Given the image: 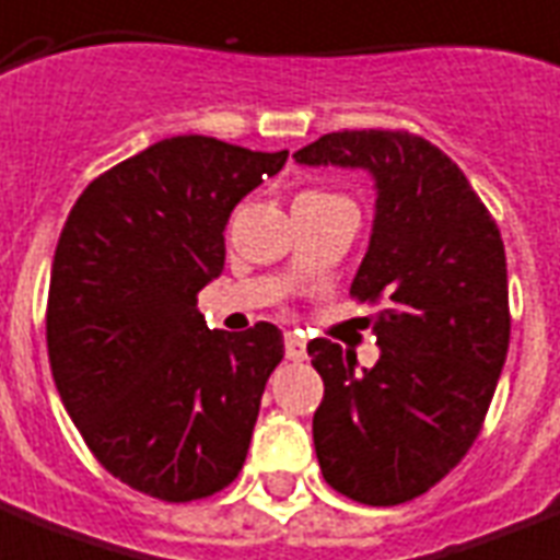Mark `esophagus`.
<instances>
[{
    "label": "esophagus",
    "mask_w": 560,
    "mask_h": 560,
    "mask_svg": "<svg viewBox=\"0 0 560 560\" xmlns=\"http://www.w3.org/2000/svg\"><path fill=\"white\" fill-rule=\"evenodd\" d=\"M285 358L294 360V363H300V360H306V340L298 335H285Z\"/></svg>",
    "instance_id": "esophagus-1"
}]
</instances>
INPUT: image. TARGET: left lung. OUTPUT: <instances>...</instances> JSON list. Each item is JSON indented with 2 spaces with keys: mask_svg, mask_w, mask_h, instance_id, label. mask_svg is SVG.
Returning a JSON list of instances; mask_svg holds the SVG:
<instances>
[{
  "mask_svg": "<svg viewBox=\"0 0 560 560\" xmlns=\"http://www.w3.org/2000/svg\"><path fill=\"white\" fill-rule=\"evenodd\" d=\"M300 165L372 174L374 223L352 298L381 303V358L312 340L323 404L312 420L323 478L340 495L395 506L432 489L478 438L510 349L506 254L464 171L409 131L326 133Z\"/></svg>",
  "mask_w": 560,
  "mask_h": 560,
  "instance_id": "left-lung-1",
  "label": "left lung"
}]
</instances>
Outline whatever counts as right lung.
Returning a JSON list of instances; mask_svg holds the SVG:
<instances>
[{
	"instance_id": "obj_1",
	"label": "right lung",
	"mask_w": 560,
	"mask_h": 560,
	"mask_svg": "<svg viewBox=\"0 0 560 560\" xmlns=\"http://www.w3.org/2000/svg\"><path fill=\"white\" fill-rule=\"evenodd\" d=\"M285 156L171 137L100 174L65 220L45 317L50 372L88 450L137 492L200 501L246 464L283 331H211L197 294L223 271L234 206Z\"/></svg>"
}]
</instances>
